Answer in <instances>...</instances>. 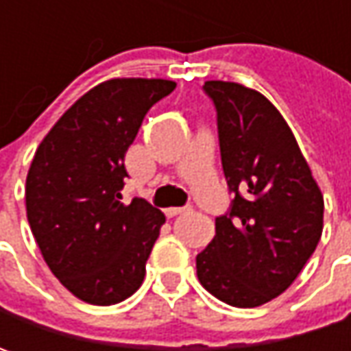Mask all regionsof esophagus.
I'll list each match as a JSON object with an SVG mask.
<instances>
[{
  "mask_svg": "<svg viewBox=\"0 0 351 351\" xmlns=\"http://www.w3.org/2000/svg\"><path fill=\"white\" fill-rule=\"evenodd\" d=\"M185 210H187V207H169V209H166L164 213H166V217H168V219H171V217L182 215V213H185Z\"/></svg>",
  "mask_w": 351,
  "mask_h": 351,
  "instance_id": "esophagus-1",
  "label": "esophagus"
}]
</instances>
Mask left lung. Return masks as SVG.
Here are the masks:
<instances>
[{
	"label": "left lung",
	"instance_id": "1",
	"mask_svg": "<svg viewBox=\"0 0 351 351\" xmlns=\"http://www.w3.org/2000/svg\"><path fill=\"white\" fill-rule=\"evenodd\" d=\"M217 109L230 210L197 254V277L238 308L269 303L297 279L322 234L324 199L289 125L260 91L205 82Z\"/></svg>",
	"mask_w": 351,
	"mask_h": 351
}]
</instances>
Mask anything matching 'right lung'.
<instances>
[{
  "label": "right lung",
  "instance_id": "right-lung-1",
  "mask_svg": "<svg viewBox=\"0 0 351 351\" xmlns=\"http://www.w3.org/2000/svg\"><path fill=\"white\" fill-rule=\"evenodd\" d=\"M169 80H107L58 119L34 152L27 219L50 271L89 304L125 301L144 281L166 217L148 201L121 199L125 154Z\"/></svg>",
  "mask_w": 351,
  "mask_h": 351
}]
</instances>
